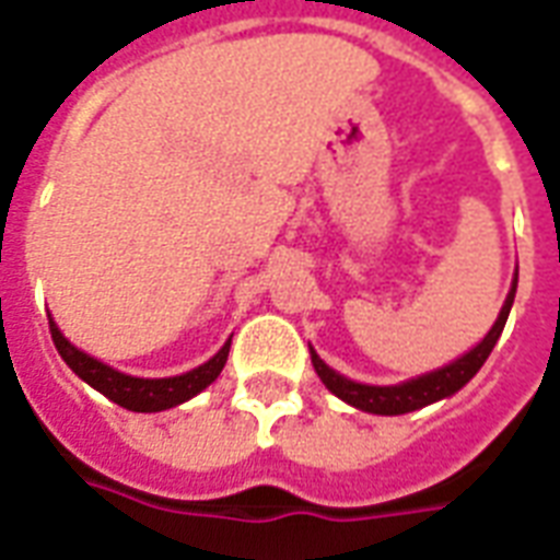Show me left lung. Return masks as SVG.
Masks as SVG:
<instances>
[{"instance_id":"1","label":"left lung","mask_w":560,"mask_h":560,"mask_svg":"<svg viewBox=\"0 0 560 560\" xmlns=\"http://www.w3.org/2000/svg\"><path fill=\"white\" fill-rule=\"evenodd\" d=\"M516 279H513V288L506 293L504 305H501V315L492 324V329L486 332V339L477 345V348H470L465 357H458L444 369H434L429 375L413 377V381H405V384H396V387H372V384H357L351 377L339 375V372H332L315 351H312V365H315L317 377L327 384V389L332 396H339L341 401H348L353 408H360L365 413H384V417H396V413H411L420 411L425 405H432V401H441L446 396H453L458 389L468 384L470 377L480 372V365L489 360V353H492L494 341L501 339V332H504L506 315H510V308H513V296H516Z\"/></svg>"}]
</instances>
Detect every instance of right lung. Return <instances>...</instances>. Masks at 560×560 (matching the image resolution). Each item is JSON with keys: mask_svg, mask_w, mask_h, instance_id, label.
I'll return each instance as SVG.
<instances>
[{"mask_svg": "<svg viewBox=\"0 0 560 560\" xmlns=\"http://www.w3.org/2000/svg\"><path fill=\"white\" fill-rule=\"evenodd\" d=\"M50 336H54V345L59 357L66 360L68 369L78 377H83L90 387H95L102 396H107L110 401H116L119 408L138 413H155L167 411V408H176L183 401L195 399L200 389H207L215 377L221 375V369L228 363V351H231V341H224L212 360H207L203 365H197L191 372L176 377H135L126 375V372H116L102 360H95L90 353H83L80 348H74L71 341L59 332L54 320H50Z\"/></svg>", "mask_w": 560, "mask_h": 560, "instance_id": "1", "label": "right lung"}]
</instances>
